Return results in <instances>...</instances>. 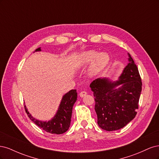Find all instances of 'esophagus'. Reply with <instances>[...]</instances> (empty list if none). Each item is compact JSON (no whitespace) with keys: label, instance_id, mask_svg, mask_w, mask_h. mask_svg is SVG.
<instances>
[{"label":"esophagus","instance_id":"1","mask_svg":"<svg viewBox=\"0 0 159 159\" xmlns=\"http://www.w3.org/2000/svg\"><path fill=\"white\" fill-rule=\"evenodd\" d=\"M86 95H87V92H86V91H81V92L80 93V96L81 98H84V96H85Z\"/></svg>","mask_w":159,"mask_h":159}]
</instances>
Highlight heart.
<instances>
[{"mask_svg":"<svg viewBox=\"0 0 159 159\" xmlns=\"http://www.w3.org/2000/svg\"><path fill=\"white\" fill-rule=\"evenodd\" d=\"M83 64H88L94 60L91 63L89 70L90 75H95L102 71L109 61V56L105 52H102L98 54L97 52L89 50L82 53L81 56Z\"/></svg>","mask_w":159,"mask_h":159,"instance_id":"obj_1","label":"heart"}]
</instances>
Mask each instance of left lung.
<instances>
[{
	"mask_svg": "<svg viewBox=\"0 0 159 159\" xmlns=\"http://www.w3.org/2000/svg\"><path fill=\"white\" fill-rule=\"evenodd\" d=\"M128 56L129 63L117 81L98 78L89 85L95 97L98 124L105 131L124 127L137 115L142 82L137 66L131 55Z\"/></svg>",
	"mask_w": 159,
	"mask_h": 159,
	"instance_id": "left-lung-1",
	"label": "left lung"
}]
</instances>
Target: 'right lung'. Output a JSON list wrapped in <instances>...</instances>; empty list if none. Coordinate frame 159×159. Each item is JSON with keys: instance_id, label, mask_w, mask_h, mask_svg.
<instances>
[{"instance_id": "add662e5", "label": "right lung", "mask_w": 159, "mask_h": 159, "mask_svg": "<svg viewBox=\"0 0 159 159\" xmlns=\"http://www.w3.org/2000/svg\"><path fill=\"white\" fill-rule=\"evenodd\" d=\"M39 51H41L40 48H38L35 50V52ZM77 97H78V93L76 92V89H71L69 92L66 93L61 99L60 106L55 116L48 121H39L34 118L28 111L25 105V108L28 117L37 126L48 133L60 134L66 132L70 127L72 109L77 100Z\"/></svg>"}]
</instances>
